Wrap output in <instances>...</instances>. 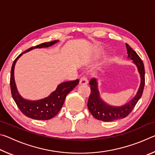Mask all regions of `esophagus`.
Returning <instances> with one entry per match:
<instances>
[{"label":"esophagus","mask_w":155,"mask_h":155,"mask_svg":"<svg viewBox=\"0 0 155 155\" xmlns=\"http://www.w3.org/2000/svg\"><path fill=\"white\" fill-rule=\"evenodd\" d=\"M79 83H80L81 85H86V84L88 83L87 78L85 77V76H83V77H82L80 78Z\"/></svg>","instance_id":"obj_1"}]
</instances>
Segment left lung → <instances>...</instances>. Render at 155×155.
Here are the masks:
<instances>
[{
    "label": "left lung",
    "instance_id": "obj_1",
    "mask_svg": "<svg viewBox=\"0 0 155 155\" xmlns=\"http://www.w3.org/2000/svg\"><path fill=\"white\" fill-rule=\"evenodd\" d=\"M128 57L133 60V62L137 65L138 70L141 76V84L137 95L133 99L120 107H115L107 105L100 98L99 93L97 89V83L94 78H91L90 81L91 93L89 96L87 107L91 115L96 119L104 122H111L116 120L123 119L128 116L134 109L136 104L142 96L144 85H145V70L142 60L134 50L128 44H126Z\"/></svg>",
    "mask_w": 155,
    "mask_h": 155
}]
</instances>
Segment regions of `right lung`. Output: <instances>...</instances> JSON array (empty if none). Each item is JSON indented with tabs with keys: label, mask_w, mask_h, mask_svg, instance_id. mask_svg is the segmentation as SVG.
Listing matches in <instances>:
<instances>
[{
	"label": "right lung",
	"mask_w": 155,
	"mask_h": 155,
	"mask_svg": "<svg viewBox=\"0 0 155 155\" xmlns=\"http://www.w3.org/2000/svg\"><path fill=\"white\" fill-rule=\"evenodd\" d=\"M57 41H58L54 40L51 41V42L40 44L39 45L31 47L26 51L23 52L22 53L29 51L33 48L49 47L53 45ZM22 53L17 57L12 66L11 76H10V87H11L12 98L14 100L15 103H16L20 111L27 117L38 120H48L51 119L58 114L64 104L67 94L70 93L75 87L76 85H77L79 80L77 79L74 81H66V82L59 84L57 86L56 90L52 92L51 95L45 98L40 100V101H30L22 98L18 92L14 77L15 62L22 55Z\"/></svg>",
	"instance_id": "1"
}]
</instances>
